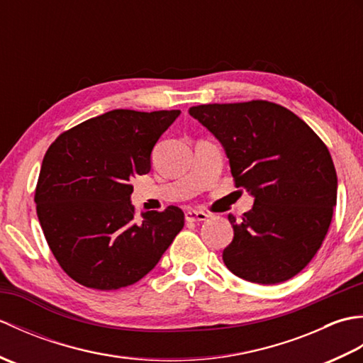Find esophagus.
Wrapping results in <instances>:
<instances>
[{"instance_id":"obj_1","label":"esophagus","mask_w":363,"mask_h":363,"mask_svg":"<svg viewBox=\"0 0 363 363\" xmlns=\"http://www.w3.org/2000/svg\"><path fill=\"white\" fill-rule=\"evenodd\" d=\"M209 218V215L199 211H187L186 212V220L187 221H206Z\"/></svg>"}]
</instances>
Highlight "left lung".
Here are the masks:
<instances>
[{
  "mask_svg": "<svg viewBox=\"0 0 363 363\" xmlns=\"http://www.w3.org/2000/svg\"><path fill=\"white\" fill-rule=\"evenodd\" d=\"M189 113L223 145L235 187L254 196L240 221L228 215L234 238L225 265L256 284L291 279L320 250L337 204L328 146L298 115L264 99L194 106Z\"/></svg>",
  "mask_w": 363,
  "mask_h": 363,
  "instance_id": "left-lung-1",
  "label": "left lung"
}]
</instances>
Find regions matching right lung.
Masks as SVG:
<instances>
[{"label": "right lung", "mask_w": 363, "mask_h": 363, "mask_svg": "<svg viewBox=\"0 0 363 363\" xmlns=\"http://www.w3.org/2000/svg\"><path fill=\"white\" fill-rule=\"evenodd\" d=\"M181 111L115 109L65 130L46 151L34 201L51 252L73 281L109 291L157 265L184 228V212L135 218L130 181L151 169V151Z\"/></svg>", "instance_id": "add662e5"}]
</instances>
